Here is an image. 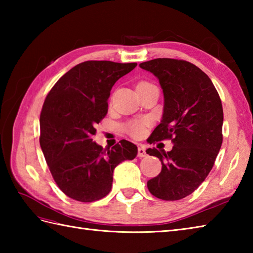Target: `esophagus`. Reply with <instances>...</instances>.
<instances>
[{
	"mask_svg": "<svg viewBox=\"0 0 253 253\" xmlns=\"http://www.w3.org/2000/svg\"><path fill=\"white\" fill-rule=\"evenodd\" d=\"M147 157V152L146 149H144L142 146H140L138 148V158H146Z\"/></svg>",
	"mask_w": 253,
	"mask_h": 253,
	"instance_id": "obj_1",
	"label": "esophagus"
}]
</instances>
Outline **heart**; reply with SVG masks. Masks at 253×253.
Here are the masks:
<instances>
[{"label": "heart", "mask_w": 253, "mask_h": 253, "mask_svg": "<svg viewBox=\"0 0 253 253\" xmlns=\"http://www.w3.org/2000/svg\"><path fill=\"white\" fill-rule=\"evenodd\" d=\"M147 85H153V84L149 83V82H140L138 83L137 87H147ZM148 122L144 120H132L129 121L128 123L125 124L124 126V129L129 135L131 138H140L143 136L144 131H146V127H147Z\"/></svg>", "instance_id": "heart-1"}]
</instances>
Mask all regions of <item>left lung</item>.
Here are the masks:
<instances>
[{"label": "left lung", "mask_w": 253, "mask_h": 253, "mask_svg": "<svg viewBox=\"0 0 253 253\" xmlns=\"http://www.w3.org/2000/svg\"><path fill=\"white\" fill-rule=\"evenodd\" d=\"M139 66L159 78L164 93L162 121L150 143L169 139L174 144L168 153L146 151L162 163L148 189L162 200H180L202 184L215 162L223 142L222 101L208 75L190 62L155 58Z\"/></svg>", "instance_id": "obj_1"}]
</instances>
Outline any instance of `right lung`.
I'll list each match as a JSON object with an SVG mask.
<instances>
[{"label": "right lung", "instance_id": "add662e5", "mask_svg": "<svg viewBox=\"0 0 253 253\" xmlns=\"http://www.w3.org/2000/svg\"><path fill=\"white\" fill-rule=\"evenodd\" d=\"M137 63L87 61L73 67L47 93L40 114V146L53 179L69 198L93 202L109 195L113 170L133 160L135 144L121 140L106 150L93 142L107 114L111 89Z\"/></svg>", "mask_w": 253, "mask_h": 253}]
</instances>
